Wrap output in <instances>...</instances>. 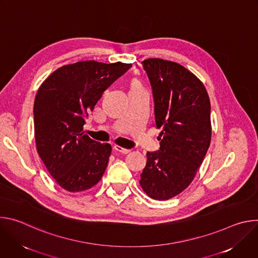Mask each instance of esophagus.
I'll return each instance as SVG.
<instances>
[{
  "mask_svg": "<svg viewBox=\"0 0 258 258\" xmlns=\"http://www.w3.org/2000/svg\"><path fill=\"white\" fill-rule=\"evenodd\" d=\"M114 149L120 153H123V154H127L128 152H131L130 149H126V148H123V147L119 146V145H115L114 146Z\"/></svg>",
  "mask_w": 258,
  "mask_h": 258,
  "instance_id": "esophagus-1",
  "label": "esophagus"
}]
</instances>
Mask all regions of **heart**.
I'll use <instances>...</instances> for the list:
<instances>
[{
    "label": "heart",
    "mask_w": 258,
    "mask_h": 258,
    "mask_svg": "<svg viewBox=\"0 0 258 258\" xmlns=\"http://www.w3.org/2000/svg\"><path fill=\"white\" fill-rule=\"evenodd\" d=\"M135 85H137V84H134V86H135Z\"/></svg>",
    "instance_id": "obj_1"
}]
</instances>
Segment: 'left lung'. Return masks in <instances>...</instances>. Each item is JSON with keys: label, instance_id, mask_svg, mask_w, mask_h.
<instances>
[{"label": "left lung", "instance_id": "8db88e82", "mask_svg": "<svg viewBox=\"0 0 258 258\" xmlns=\"http://www.w3.org/2000/svg\"><path fill=\"white\" fill-rule=\"evenodd\" d=\"M154 98L160 149L147 152L140 185L155 200L170 199L194 179L211 140L210 101L202 82L178 63L158 58L142 62Z\"/></svg>", "mask_w": 258, "mask_h": 258}]
</instances>
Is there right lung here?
<instances>
[{
  "mask_svg": "<svg viewBox=\"0 0 258 258\" xmlns=\"http://www.w3.org/2000/svg\"><path fill=\"white\" fill-rule=\"evenodd\" d=\"M131 67L80 61L58 68L39 88L33 105L36 150L64 190L86 191L102 178L111 145L84 134L85 119L104 91Z\"/></svg>",
  "mask_w": 258,
  "mask_h": 258,
  "instance_id": "right-lung-1",
  "label": "right lung"
}]
</instances>
